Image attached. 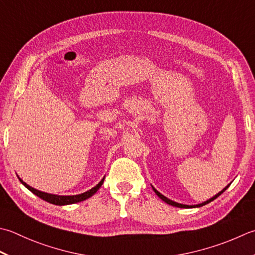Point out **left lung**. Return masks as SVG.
Listing matches in <instances>:
<instances>
[{
	"instance_id": "8db88e82",
	"label": "left lung",
	"mask_w": 255,
	"mask_h": 255,
	"mask_svg": "<svg viewBox=\"0 0 255 255\" xmlns=\"http://www.w3.org/2000/svg\"><path fill=\"white\" fill-rule=\"evenodd\" d=\"M230 184H231V183H230ZM230 184H228V186H227L226 188H224L222 191H220V192H219L218 194H216V196H214V197H212L211 199H209V200H207V201H204V202H202V203H199V204H196V206H188V204H181V203L174 202V201L170 200V199H168V198H166V197H164V196H162V194H161L160 192H159V191H157V190H156V189H154L153 187H152V189H153V191H154V192H156V194H157V196H158L159 198H160L162 201H164V202H166V203H168V204H170V206H173V207H177V208H186V209H187V208H199V207H202V206H204V204H207V203H209V202H211V201H213V200H214V199H217V198H218L219 196H220V194H221V193H223L224 191H226V190H227V189L229 188V186H230Z\"/></svg>"
}]
</instances>
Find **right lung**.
<instances>
[{"label":"right lung","mask_w":255,"mask_h":255,"mask_svg":"<svg viewBox=\"0 0 255 255\" xmlns=\"http://www.w3.org/2000/svg\"><path fill=\"white\" fill-rule=\"evenodd\" d=\"M18 179H19V181H21L24 184V186L28 189L29 191L35 194V196H37L41 199H43V200L47 201V202L52 203V204H56V206H66V204H73V203L84 201V200H86V199L94 196V194L97 192L98 189L102 187L105 178H103L101 182H99L97 186H95L94 188H92L91 190H88V191L81 193V194H76V196H57V194H51V193L39 191V190H36V189L32 188L31 186H28L27 183H25L21 178H18Z\"/></svg>","instance_id":"right-lung-1"}]
</instances>
